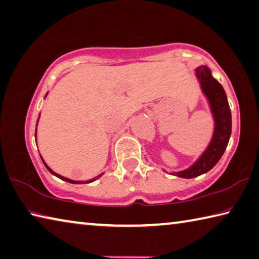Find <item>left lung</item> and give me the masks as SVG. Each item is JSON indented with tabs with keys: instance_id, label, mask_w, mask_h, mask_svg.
<instances>
[{
	"instance_id": "obj_1",
	"label": "left lung",
	"mask_w": 259,
	"mask_h": 259,
	"mask_svg": "<svg viewBox=\"0 0 259 259\" xmlns=\"http://www.w3.org/2000/svg\"><path fill=\"white\" fill-rule=\"evenodd\" d=\"M196 74L200 81L201 89L209 101L215 120V129L209 146L198 161L187 170L175 173V176L186 179L204 175L216 165L227 148L232 128L231 111L222 84L211 77L210 70L205 65L197 68Z\"/></svg>"
}]
</instances>
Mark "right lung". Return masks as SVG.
Wrapping results in <instances>:
<instances>
[{"instance_id": "obj_1", "label": "right lung", "mask_w": 259, "mask_h": 259, "mask_svg": "<svg viewBox=\"0 0 259 259\" xmlns=\"http://www.w3.org/2000/svg\"><path fill=\"white\" fill-rule=\"evenodd\" d=\"M37 121H38V120H37ZM35 137H36V131H35ZM41 157V156H40ZM41 161H43V158H41ZM43 163H44V165L46 166V168H48V170L52 173V175H54V176H56V177H58V178H60L61 179V180H63V181H67V182H70V183H89V182H93V181H95V180H97V179L98 178H100V177H102V175H103V173H102V175H100V176H97V177H95V178H93L92 179V180H88V181H86V182H84V181H74V180H71V179H68V178H64V177H62V176H60V175H58V173H55V172H53V171H52L51 170V168L48 166V164H46L44 161H43Z\"/></svg>"}]
</instances>
